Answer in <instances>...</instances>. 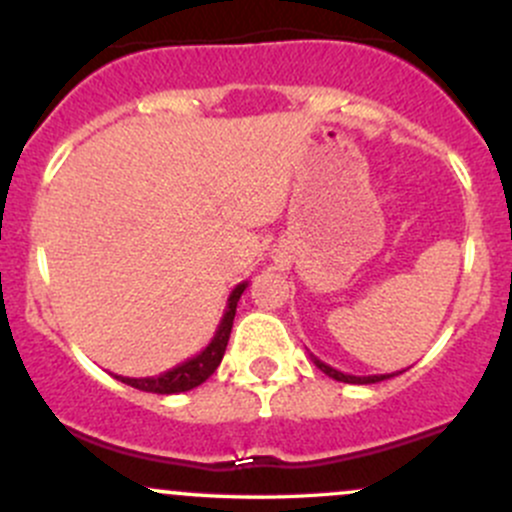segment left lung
<instances>
[{
    "mask_svg": "<svg viewBox=\"0 0 512 512\" xmlns=\"http://www.w3.org/2000/svg\"><path fill=\"white\" fill-rule=\"evenodd\" d=\"M309 356H312V361H314V364H317L319 371H324V374H327V376H332L334 381H344V384H379V381L391 379V376L401 374V371H396V374H369V376L344 374V371H339V369H334V366L324 364V361L317 359V356H314V354H309Z\"/></svg>",
    "mask_w": 512,
    "mask_h": 512,
    "instance_id": "obj_1",
    "label": "left lung"
}]
</instances>
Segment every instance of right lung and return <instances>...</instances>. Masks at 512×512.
Returning <instances> with one entry per match:
<instances>
[{
	"label": "right lung",
	"instance_id": "obj_1",
	"mask_svg": "<svg viewBox=\"0 0 512 512\" xmlns=\"http://www.w3.org/2000/svg\"><path fill=\"white\" fill-rule=\"evenodd\" d=\"M245 289L247 282H240V285L232 289L230 297H227L223 319H220L218 329H215V337L210 339V344L203 352L190 356L183 364L173 366V369L163 371V374L158 376H141V379H136V376H116V379L138 391H148V394H180V391H190L195 389V386L203 384L205 379L213 376V371L218 369L220 361H223L227 339H230L232 332V319H235L237 312V302H240Z\"/></svg>",
	"mask_w": 512,
	"mask_h": 512
}]
</instances>
